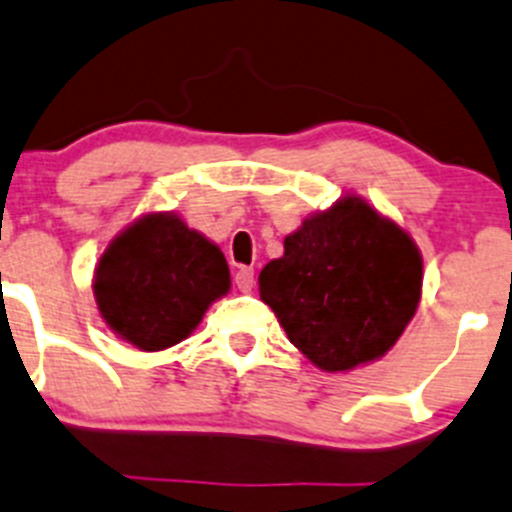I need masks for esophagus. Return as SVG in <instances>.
<instances>
[{"label": "esophagus", "instance_id": "obj_1", "mask_svg": "<svg viewBox=\"0 0 512 512\" xmlns=\"http://www.w3.org/2000/svg\"><path fill=\"white\" fill-rule=\"evenodd\" d=\"M235 285L240 287V292H250L255 287V270L252 267H240L235 272Z\"/></svg>", "mask_w": 512, "mask_h": 512}]
</instances>
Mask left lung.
<instances>
[{
    "label": "left lung",
    "mask_w": 512,
    "mask_h": 512,
    "mask_svg": "<svg viewBox=\"0 0 512 512\" xmlns=\"http://www.w3.org/2000/svg\"><path fill=\"white\" fill-rule=\"evenodd\" d=\"M420 292L413 237L355 195L307 217L260 272L262 302L325 372L380 360L413 320Z\"/></svg>",
    "instance_id": "obj_1"
}]
</instances>
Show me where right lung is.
<instances>
[{
  "instance_id": "obj_1",
  "label": "right lung",
  "mask_w": 512,
  "mask_h": 512,
  "mask_svg": "<svg viewBox=\"0 0 512 512\" xmlns=\"http://www.w3.org/2000/svg\"><path fill=\"white\" fill-rule=\"evenodd\" d=\"M92 290L114 335L157 352L190 337L207 307L230 292V267L175 212H150L109 242Z\"/></svg>"
}]
</instances>
